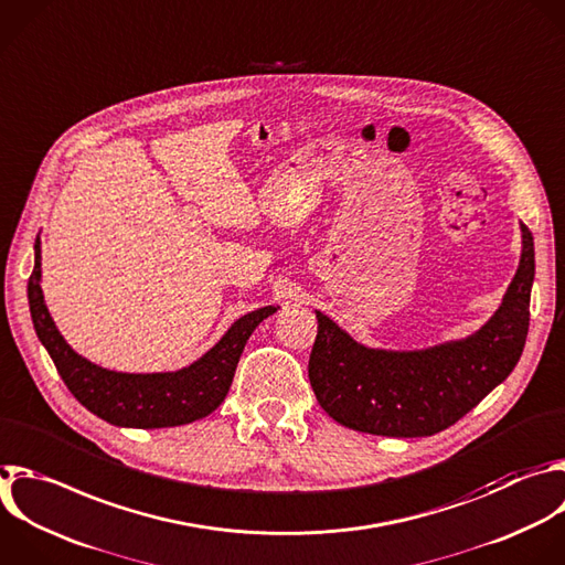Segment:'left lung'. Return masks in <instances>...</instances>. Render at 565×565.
Segmentation results:
<instances>
[{
	"label": "left lung",
	"mask_w": 565,
	"mask_h": 565,
	"mask_svg": "<svg viewBox=\"0 0 565 565\" xmlns=\"http://www.w3.org/2000/svg\"><path fill=\"white\" fill-rule=\"evenodd\" d=\"M534 242L521 224L519 268L494 315L472 334L422 350L367 348L317 315L308 380L341 426L382 437H430L457 424L514 370L527 337Z\"/></svg>",
	"instance_id": "left-lung-1"
}]
</instances>
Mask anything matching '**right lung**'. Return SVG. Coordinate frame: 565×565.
Here are the masks:
<instances>
[{
  "mask_svg": "<svg viewBox=\"0 0 565 565\" xmlns=\"http://www.w3.org/2000/svg\"><path fill=\"white\" fill-rule=\"evenodd\" d=\"M35 239V268L29 306L35 332L75 399L99 419L119 428H172L193 424L226 399L239 356L253 330L279 306L239 317L198 361L174 372H117L77 354L57 330L42 292V248Z\"/></svg>",
  "mask_w": 565,
  "mask_h": 565,
  "instance_id": "1",
  "label": "right lung"
}]
</instances>
